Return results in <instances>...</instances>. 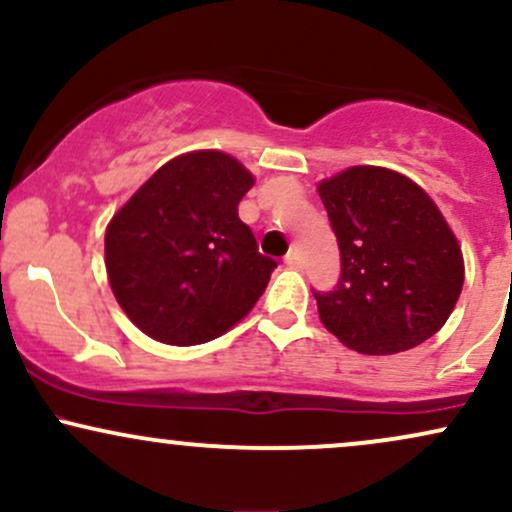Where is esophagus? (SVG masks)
Masks as SVG:
<instances>
[{"label":"esophagus","mask_w":512,"mask_h":512,"mask_svg":"<svg viewBox=\"0 0 512 512\" xmlns=\"http://www.w3.org/2000/svg\"><path fill=\"white\" fill-rule=\"evenodd\" d=\"M284 262H286V267H291V269H301V255H298V252L296 250H291L289 252V255H286L284 257Z\"/></svg>","instance_id":"34e87169"}]
</instances>
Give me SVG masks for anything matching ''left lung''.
Here are the masks:
<instances>
[{"instance_id":"left-lung-1","label":"left lung","mask_w":512,"mask_h":512,"mask_svg":"<svg viewBox=\"0 0 512 512\" xmlns=\"http://www.w3.org/2000/svg\"><path fill=\"white\" fill-rule=\"evenodd\" d=\"M342 255L322 325L368 356L399 354L445 325L464 284L462 250L433 199L407 175L354 166L317 185Z\"/></svg>"}]
</instances>
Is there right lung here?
<instances>
[{"label":"right lung","mask_w":512,"mask_h":512,"mask_svg":"<svg viewBox=\"0 0 512 512\" xmlns=\"http://www.w3.org/2000/svg\"><path fill=\"white\" fill-rule=\"evenodd\" d=\"M252 173L221 151L161 166L105 231L110 289L129 320L173 346L211 342L250 313L276 262L257 252L238 204Z\"/></svg>","instance_id":"1"}]
</instances>
